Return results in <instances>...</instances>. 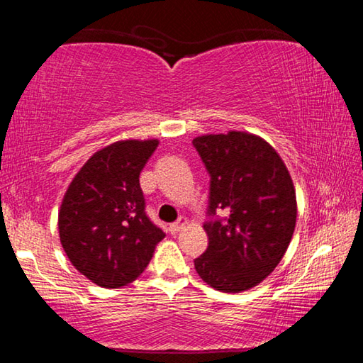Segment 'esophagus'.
I'll return each mask as SVG.
<instances>
[{"instance_id": "1", "label": "esophagus", "mask_w": 363, "mask_h": 363, "mask_svg": "<svg viewBox=\"0 0 363 363\" xmlns=\"http://www.w3.org/2000/svg\"><path fill=\"white\" fill-rule=\"evenodd\" d=\"M187 224V219L186 218H179V219H177L176 220V223H173V224H169V232L171 233H177V232H179L181 229H182V227L184 225H186Z\"/></svg>"}]
</instances>
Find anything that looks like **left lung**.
<instances>
[{"mask_svg":"<svg viewBox=\"0 0 363 363\" xmlns=\"http://www.w3.org/2000/svg\"><path fill=\"white\" fill-rule=\"evenodd\" d=\"M210 174L208 248L194 261L219 291L250 290L281 261L296 225V194L279 153L255 134L230 131L192 140ZM223 209L224 218L216 216Z\"/></svg>","mask_w":363,"mask_h":363,"instance_id":"8db88e82","label":"left lung"}]
</instances>
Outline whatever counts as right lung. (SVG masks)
Listing matches in <instances>:
<instances>
[{"instance_id": "1", "label": "right lung", "mask_w": 363, "mask_h": 363, "mask_svg": "<svg viewBox=\"0 0 363 363\" xmlns=\"http://www.w3.org/2000/svg\"><path fill=\"white\" fill-rule=\"evenodd\" d=\"M157 139L118 140L96 152L73 177L59 211L60 243L78 272L96 285L136 280L164 233L145 213L139 174Z\"/></svg>"}]
</instances>
